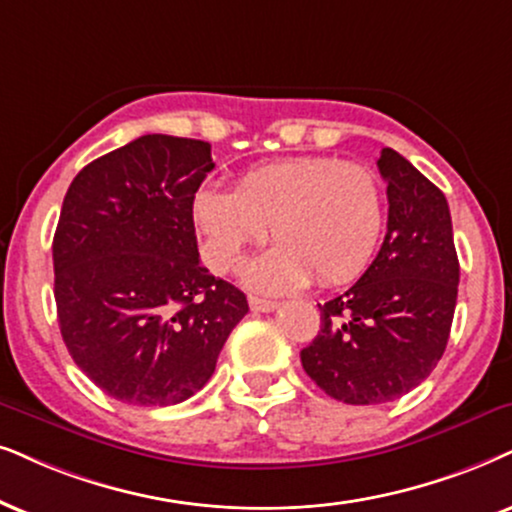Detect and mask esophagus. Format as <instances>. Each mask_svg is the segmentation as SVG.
Wrapping results in <instances>:
<instances>
[{
  "label": "esophagus",
  "instance_id": "obj_1",
  "mask_svg": "<svg viewBox=\"0 0 512 512\" xmlns=\"http://www.w3.org/2000/svg\"><path fill=\"white\" fill-rule=\"evenodd\" d=\"M248 304H250L252 312H274V309L278 307V302L267 300V297H257V295H250Z\"/></svg>",
  "mask_w": 512,
  "mask_h": 512
}]
</instances>
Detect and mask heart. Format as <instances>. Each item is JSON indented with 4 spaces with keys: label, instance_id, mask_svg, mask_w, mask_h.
I'll return each instance as SVG.
<instances>
[{
    "label": "heart",
    "instance_id": "1",
    "mask_svg": "<svg viewBox=\"0 0 512 512\" xmlns=\"http://www.w3.org/2000/svg\"><path fill=\"white\" fill-rule=\"evenodd\" d=\"M205 260L231 271L274 226V245L245 271L264 293H290L316 276L323 286L354 278L371 262L385 226V193L366 165L302 155L255 167L236 191L205 186L193 198Z\"/></svg>",
    "mask_w": 512,
    "mask_h": 512
}]
</instances>
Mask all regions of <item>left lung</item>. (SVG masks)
<instances>
[{"label": "left lung", "instance_id": "obj_1", "mask_svg": "<svg viewBox=\"0 0 512 512\" xmlns=\"http://www.w3.org/2000/svg\"><path fill=\"white\" fill-rule=\"evenodd\" d=\"M387 234L364 276L321 309V331L300 352L328 397L385 404L435 371L449 342L458 267L449 203L404 155L383 148Z\"/></svg>", "mask_w": 512, "mask_h": 512}]
</instances>
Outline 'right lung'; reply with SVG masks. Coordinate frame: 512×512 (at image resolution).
<instances>
[{
  "label": "right lung",
  "mask_w": 512,
  "mask_h": 512,
  "mask_svg": "<svg viewBox=\"0 0 512 512\" xmlns=\"http://www.w3.org/2000/svg\"><path fill=\"white\" fill-rule=\"evenodd\" d=\"M208 141L146 134L82 167L54 234V297L70 357L108 397L189 399L248 300L200 264L193 198Z\"/></svg>",
  "instance_id": "obj_1"
}]
</instances>
